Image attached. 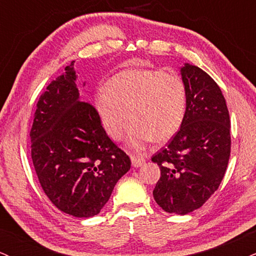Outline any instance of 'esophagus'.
<instances>
[{"label":"esophagus","mask_w":256,"mask_h":256,"mask_svg":"<svg viewBox=\"0 0 256 256\" xmlns=\"http://www.w3.org/2000/svg\"><path fill=\"white\" fill-rule=\"evenodd\" d=\"M130 159H132V164H133V166L135 168H139L145 163V159L138 154H130Z\"/></svg>","instance_id":"obj_1"}]
</instances>
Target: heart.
Instances as JSON below:
<instances>
[{
    "label": "heart",
    "instance_id": "b5f03b06",
    "mask_svg": "<svg viewBox=\"0 0 256 256\" xmlns=\"http://www.w3.org/2000/svg\"><path fill=\"white\" fill-rule=\"evenodd\" d=\"M186 105L183 81L156 69L120 72L108 81L106 88L96 94V106L111 138L121 139L128 115L133 120L128 130V142L133 147L172 136L181 127Z\"/></svg>",
    "mask_w": 256,
    "mask_h": 256
}]
</instances>
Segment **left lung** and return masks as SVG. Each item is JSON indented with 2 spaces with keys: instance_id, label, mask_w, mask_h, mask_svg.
I'll list each match as a JSON object with an SVG mask.
<instances>
[{
  "instance_id": "obj_1",
  "label": "left lung",
  "mask_w": 256,
  "mask_h": 256,
  "mask_svg": "<svg viewBox=\"0 0 256 256\" xmlns=\"http://www.w3.org/2000/svg\"><path fill=\"white\" fill-rule=\"evenodd\" d=\"M187 108L178 132L152 157L160 168L153 198L165 212L187 214L217 190L231 152L230 115L216 81L196 66L181 69Z\"/></svg>"
}]
</instances>
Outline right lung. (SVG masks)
Instances as JSON below:
<instances>
[{
	"instance_id": "obj_1",
	"label": "right lung",
	"mask_w": 256,
	"mask_h": 256,
	"mask_svg": "<svg viewBox=\"0 0 256 256\" xmlns=\"http://www.w3.org/2000/svg\"><path fill=\"white\" fill-rule=\"evenodd\" d=\"M74 61L42 93L30 132L32 163L44 193L73 217L98 214L130 158L108 136L99 112L79 100Z\"/></svg>"
}]
</instances>
